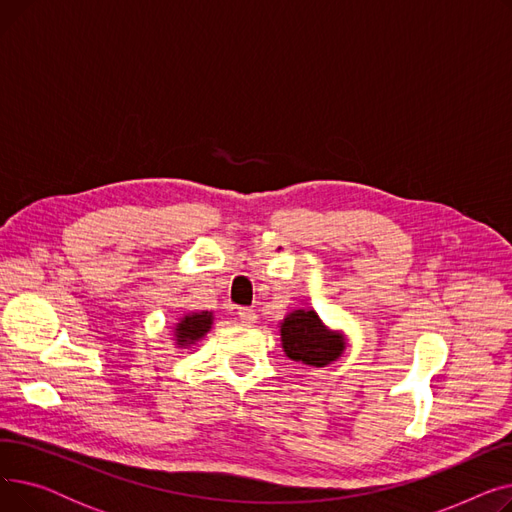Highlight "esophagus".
<instances>
[{
	"label": "esophagus",
	"mask_w": 512,
	"mask_h": 512,
	"mask_svg": "<svg viewBox=\"0 0 512 512\" xmlns=\"http://www.w3.org/2000/svg\"><path fill=\"white\" fill-rule=\"evenodd\" d=\"M236 315L240 317V321H242V324H255V321H257L255 309H251V307H238Z\"/></svg>",
	"instance_id": "obj_1"
}]
</instances>
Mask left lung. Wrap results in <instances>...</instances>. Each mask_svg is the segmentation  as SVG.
<instances>
[{
	"label": "left lung",
	"instance_id": "8db88e82",
	"mask_svg": "<svg viewBox=\"0 0 512 512\" xmlns=\"http://www.w3.org/2000/svg\"><path fill=\"white\" fill-rule=\"evenodd\" d=\"M284 353L297 363L324 367L344 351L342 336L321 324L315 311H294L282 324Z\"/></svg>",
	"mask_w": 512,
	"mask_h": 512
}]
</instances>
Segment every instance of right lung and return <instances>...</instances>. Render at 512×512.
Returning <instances> with one entry per match:
<instances>
[{
  "label": "right lung",
  "instance_id": "1",
  "mask_svg": "<svg viewBox=\"0 0 512 512\" xmlns=\"http://www.w3.org/2000/svg\"><path fill=\"white\" fill-rule=\"evenodd\" d=\"M209 328H211V313L203 311V313H195V315H186L176 326L178 344H182V346L193 344L195 340L205 336L209 332Z\"/></svg>",
  "mask_w": 512,
  "mask_h": 512
}]
</instances>
